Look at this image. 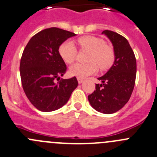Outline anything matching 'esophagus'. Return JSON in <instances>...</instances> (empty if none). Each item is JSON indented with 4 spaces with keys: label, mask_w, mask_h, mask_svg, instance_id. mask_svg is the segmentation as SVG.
<instances>
[{
    "label": "esophagus",
    "mask_w": 157,
    "mask_h": 157,
    "mask_svg": "<svg viewBox=\"0 0 157 157\" xmlns=\"http://www.w3.org/2000/svg\"><path fill=\"white\" fill-rule=\"evenodd\" d=\"M77 80H78V82L79 84H82L84 82V79L82 78H77Z\"/></svg>",
    "instance_id": "1"
}]
</instances>
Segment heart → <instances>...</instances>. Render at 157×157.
I'll return each instance as SVG.
<instances>
[{"mask_svg":"<svg viewBox=\"0 0 157 157\" xmlns=\"http://www.w3.org/2000/svg\"><path fill=\"white\" fill-rule=\"evenodd\" d=\"M81 49L89 50L88 63H75L69 68V73L73 76L84 78L96 72L98 66L101 69L109 67L114 61V52L103 40L92 36H82L78 40ZM60 56L66 63H72L77 56V48L71 40L64 42L59 49Z\"/></svg>","mask_w":157,"mask_h":157,"instance_id":"obj_1","label":"heart"}]
</instances>
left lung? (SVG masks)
Here are the masks:
<instances>
[{
	"mask_svg": "<svg viewBox=\"0 0 157 157\" xmlns=\"http://www.w3.org/2000/svg\"><path fill=\"white\" fill-rule=\"evenodd\" d=\"M114 47V62L109 70L98 78L94 92L88 96L90 105L103 114H113L129 101L135 85L136 62L133 51L126 38L111 30H104Z\"/></svg>",
	"mask_w": 157,
	"mask_h": 157,
	"instance_id": "obj_1",
	"label": "left lung"
}]
</instances>
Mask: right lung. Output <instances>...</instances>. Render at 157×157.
I'll return each instance as SVG.
<instances>
[{
    "instance_id": "1",
    "label": "right lung",
    "mask_w": 157,
    "mask_h": 157,
    "mask_svg": "<svg viewBox=\"0 0 157 157\" xmlns=\"http://www.w3.org/2000/svg\"><path fill=\"white\" fill-rule=\"evenodd\" d=\"M74 33L56 27L40 31L28 42L20 65L21 82L26 97L33 105L44 112L62 108L78 86L75 77L61 79L66 63L59 49Z\"/></svg>"
}]
</instances>
